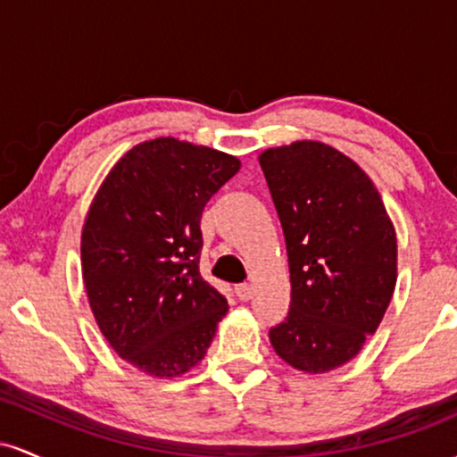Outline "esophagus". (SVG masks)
<instances>
[{
	"mask_svg": "<svg viewBox=\"0 0 457 457\" xmlns=\"http://www.w3.org/2000/svg\"><path fill=\"white\" fill-rule=\"evenodd\" d=\"M236 296H238L240 301H249V298L253 296V287H251L249 283H240V286H236Z\"/></svg>",
	"mask_w": 457,
	"mask_h": 457,
	"instance_id": "34e87169",
	"label": "esophagus"
}]
</instances>
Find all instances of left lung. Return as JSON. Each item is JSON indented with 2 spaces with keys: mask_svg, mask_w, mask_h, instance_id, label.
I'll use <instances>...</instances> for the list:
<instances>
[{
  "mask_svg": "<svg viewBox=\"0 0 457 457\" xmlns=\"http://www.w3.org/2000/svg\"><path fill=\"white\" fill-rule=\"evenodd\" d=\"M258 161L292 283L270 345L303 374H327L353 361L385 318L397 281L395 228L371 178L333 145L292 141Z\"/></svg>",
  "mask_w": 457,
  "mask_h": 457,
  "instance_id": "8db88e82",
  "label": "left lung"
}]
</instances>
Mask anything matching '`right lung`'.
Returning a JSON list of instances; mask_svg holds the SVG:
<instances>
[{
    "mask_svg": "<svg viewBox=\"0 0 457 457\" xmlns=\"http://www.w3.org/2000/svg\"><path fill=\"white\" fill-rule=\"evenodd\" d=\"M240 161L176 137L120 156L81 229L87 303L109 345L152 378H178L211 348L228 301L199 275L204 206Z\"/></svg>",
    "mask_w": 457,
    "mask_h": 457,
    "instance_id": "1",
    "label": "right lung"
}]
</instances>
